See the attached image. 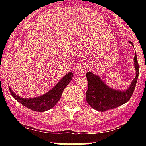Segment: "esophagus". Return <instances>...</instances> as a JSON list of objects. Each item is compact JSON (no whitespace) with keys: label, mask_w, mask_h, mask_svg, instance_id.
I'll return each instance as SVG.
<instances>
[{"label":"esophagus","mask_w":146,"mask_h":146,"mask_svg":"<svg viewBox=\"0 0 146 146\" xmlns=\"http://www.w3.org/2000/svg\"><path fill=\"white\" fill-rule=\"evenodd\" d=\"M87 68V64H82L78 65V68H76V73L78 74H82V73H85Z\"/></svg>","instance_id":"esophagus-1"}]
</instances>
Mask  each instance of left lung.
<instances>
[{"label":"left lung","mask_w":146,"mask_h":146,"mask_svg":"<svg viewBox=\"0 0 146 146\" xmlns=\"http://www.w3.org/2000/svg\"><path fill=\"white\" fill-rule=\"evenodd\" d=\"M129 42L133 46L131 42ZM134 66L136 70V76L130 87L124 92L109 88L98 76L94 75L91 72L87 73L88 88L86 91V100L88 104L98 111H105L127 102L133 95L139 73V66L136 53L134 56Z\"/></svg>","instance_id":"left-lung-1"}]
</instances>
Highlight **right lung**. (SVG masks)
Returning a JSON list of instances; mask_svg holds the SVG:
<instances>
[{"mask_svg": "<svg viewBox=\"0 0 146 146\" xmlns=\"http://www.w3.org/2000/svg\"><path fill=\"white\" fill-rule=\"evenodd\" d=\"M72 78H73V73H68L49 92L38 98H27V99L21 98L15 95L9 88L10 92L12 96L25 107H27L32 111L42 112L53 108L55 104L59 101L63 91L71 80Z\"/></svg>", "mask_w": 146, "mask_h": 146, "instance_id": "add662e5", "label": "right lung"}]
</instances>
